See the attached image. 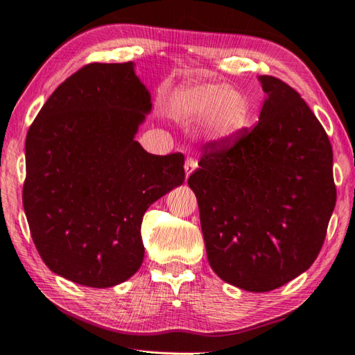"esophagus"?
Listing matches in <instances>:
<instances>
[{"mask_svg":"<svg viewBox=\"0 0 355 355\" xmlns=\"http://www.w3.org/2000/svg\"><path fill=\"white\" fill-rule=\"evenodd\" d=\"M198 168V162L193 157H187L186 164H184V171H186V178L191 175V172Z\"/></svg>","mask_w":355,"mask_h":355,"instance_id":"esophagus-1","label":"esophagus"}]
</instances>
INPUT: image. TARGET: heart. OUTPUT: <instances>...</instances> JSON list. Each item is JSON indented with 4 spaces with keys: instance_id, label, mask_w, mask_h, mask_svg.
Segmentation results:
<instances>
[{
    "instance_id": "obj_1",
    "label": "heart",
    "mask_w": 355,
    "mask_h": 355,
    "mask_svg": "<svg viewBox=\"0 0 355 355\" xmlns=\"http://www.w3.org/2000/svg\"><path fill=\"white\" fill-rule=\"evenodd\" d=\"M169 110L180 121H196L205 116V134L218 144L234 143L250 121L247 96L218 83H195L178 89L171 98Z\"/></svg>"
}]
</instances>
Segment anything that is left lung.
<instances>
[{
  "instance_id": "8db88e82",
  "label": "left lung",
  "mask_w": 355,
  "mask_h": 355,
  "mask_svg": "<svg viewBox=\"0 0 355 355\" xmlns=\"http://www.w3.org/2000/svg\"><path fill=\"white\" fill-rule=\"evenodd\" d=\"M259 123L208 143L189 177L209 266L229 284L275 290L311 268L336 204L326 130L295 89L259 76Z\"/></svg>"
}]
</instances>
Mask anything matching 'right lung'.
I'll list each match as a JSON object with an SVG mask.
<instances>
[{
    "label": "right lung",
    "mask_w": 355,
    "mask_h": 355,
    "mask_svg": "<svg viewBox=\"0 0 355 355\" xmlns=\"http://www.w3.org/2000/svg\"><path fill=\"white\" fill-rule=\"evenodd\" d=\"M134 62L89 64L59 85L28 130L24 209L46 266L80 286L129 279L148 207L184 181V156L135 135L151 96Z\"/></svg>",
    "instance_id": "obj_1"
}]
</instances>
